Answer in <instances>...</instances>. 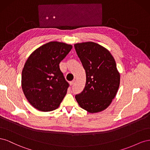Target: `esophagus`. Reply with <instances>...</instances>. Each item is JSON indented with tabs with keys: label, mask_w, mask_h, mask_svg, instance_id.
Returning a JSON list of instances; mask_svg holds the SVG:
<instances>
[{
	"label": "esophagus",
	"mask_w": 150,
	"mask_h": 150,
	"mask_svg": "<svg viewBox=\"0 0 150 150\" xmlns=\"http://www.w3.org/2000/svg\"><path fill=\"white\" fill-rule=\"evenodd\" d=\"M74 80H73V81H70V84L71 85H72V84H74Z\"/></svg>",
	"instance_id": "obj_1"
}]
</instances>
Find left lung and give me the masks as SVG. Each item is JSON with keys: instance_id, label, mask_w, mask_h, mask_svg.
I'll use <instances>...</instances> for the list:
<instances>
[{"instance_id": "1", "label": "left lung", "mask_w": 150, "mask_h": 150, "mask_svg": "<svg viewBox=\"0 0 150 150\" xmlns=\"http://www.w3.org/2000/svg\"><path fill=\"white\" fill-rule=\"evenodd\" d=\"M86 71L84 89L76 99L81 108L90 113L101 112L110 105L120 83V74L114 57L101 45L93 42L74 44Z\"/></svg>"}]
</instances>
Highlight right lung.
<instances>
[{"mask_svg": "<svg viewBox=\"0 0 150 150\" xmlns=\"http://www.w3.org/2000/svg\"><path fill=\"white\" fill-rule=\"evenodd\" d=\"M72 48L57 41L42 45L32 53L22 72V88L29 103L38 110L51 111L59 106L69 83L59 63Z\"/></svg>", "mask_w": 150, "mask_h": 150, "instance_id": "add662e5", "label": "right lung"}]
</instances>
